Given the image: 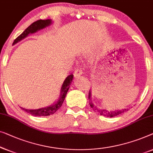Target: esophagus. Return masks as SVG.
Returning <instances> with one entry per match:
<instances>
[{
    "mask_svg": "<svg viewBox=\"0 0 153 153\" xmlns=\"http://www.w3.org/2000/svg\"><path fill=\"white\" fill-rule=\"evenodd\" d=\"M82 75V70L79 68H77V69L75 70V71L74 72V76L75 78H79V76Z\"/></svg>",
    "mask_w": 153,
    "mask_h": 153,
    "instance_id": "obj_1",
    "label": "esophagus"
}]
</instances>
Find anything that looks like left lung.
Segmentation results:
<instances>
[{
    "instance_id": "left-lung-1",
    "label": "left lung",
    "mask_w": 153,
    "mask_h": 153,
    "mask_svg": "<svg viewBox=\"0 0 153 153\" xmlns=\"http://www.w3.org/2000/svg\"><path fill=\"white\" fill-rule=\"evenodd\" d=\"M92 91L89 92V95H88V98H89V104L93 110H94L95 112L99 113V114L102 115V116L104 117H117L119 114H121L123 113H124L125 112L128 111V108H124V109H117L116 110H113V111H109V110H107L105 109H101V108H97V106H95L94 104L92 103V95H91V92Z\"/></svg>"
}]
</instances>
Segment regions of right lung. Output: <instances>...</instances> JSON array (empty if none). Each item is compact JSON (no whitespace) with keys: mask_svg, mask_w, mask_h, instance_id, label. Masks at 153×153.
<instances>
[{"mask_svg":"<svg viewBox=\"0 0 153 153\" xmlns=\"http://www.w3.org/2000/svg\"><path fill=\"white\" fill-rule=\"evenodd\" d=\"M52 23V19H47V20H39V21H35L34 23L31 24L29 27L25 29V30L22 33V34L17 37V38L14 40L13 45L17 43L18 42L21 41V40L26 38L29 34H34V33L38 32V31L43 30V28H45L46 27L50 25ZM73 76L74 75L72 74H70L69 76L66 77L65 81H63V84L61 85V93L60 96L56 102H55L54 104L51 105L50 106L45 108H39V109H35V110H30V109H25V108H21L22 110L24 111L27 112V113L33 115L35 117H41V116H49L50 114H53L58 110L59 108L61 107L62 104H63L64 99L65 98L66 94L70 88V85H71V83L73 79Z\"/></svg>","mask_w":153,"mask_h":153,"instance_id":"right-lung-1","label":"right lung"}]
</instances>
